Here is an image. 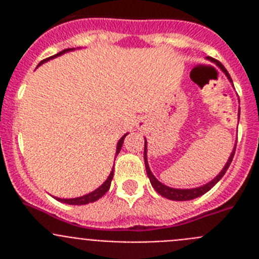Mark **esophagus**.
Here are the masks:
<instances>
[{
	"mask_svg": "<svg viewBox=\"0 0 259 259\" xmlns=\"http://www.w3.org/2000/svg\"><path fill=\"white\" fill-rule=\"evenodd\" d=\"M144 123H145V120L140 119V120H139V124H137V125H139V127H140V128H143L144 125H145V124H144Z\"/></svg>",
	"mask_w": 259,
	"mask_h": 259,
	"instance_id": "1",
	"label": "esophagus"
}]
</instances>
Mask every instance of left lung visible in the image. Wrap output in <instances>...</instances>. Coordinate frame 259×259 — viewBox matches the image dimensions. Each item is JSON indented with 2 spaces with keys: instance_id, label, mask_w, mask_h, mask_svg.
Returning a JSON list of instances; mask_svg holds the SVG:
<instances>
[{
  "instance_id": "obj_1",
  "label": "left lung",
  "mask_w": 259,
  "mask_h": 259,
  "mask_svg": "<svg viewBox=\"0 0 259 259\" xmlns=\"http://www.w3.org/2000/svg\"><path fill=\"white\" fill-rule=\"evenodd\" d=\"M207 59H209L210 62H214L215 65L218 66V67L221 68L222 71H223L224 75H226V76H227V79L230 80V83L233 85L232 79H231L230 74H228L227 70L224 68V66L222 65L221 62L215 61V59L210 58V57H207ZM239 111H240V110H239ZM239 116H240V113H239ZM146 148H148V146H146V140H145V146H144V161H145L146 174H148V178H149L150 183H152V187H153V188H154L155 191L158 192V193L161 194V196H163V197L168 198V200H172V201H189V200H193V198L200 197V196H202V194H205V193H206V192H209L210 189H211L212 187H214V185L217 184V183H218L219 180L222 179V178H223V175H224V174H226V171L228 170V167H230L231 162H232L233 155H235V149H236V145L233 146L232 153H231L230 158H228L227 163L224 164L223 170H222L221 172L218 174V175L215 176V178L211 180V182H209V183H206V184L201 185V187H197V188H191V189L171 188V187H167V185L162 184V183L159 182V180H158L154 175H153L152 171H150L149 163H148V155H146V153H148V150H146Z\"/></svg>"
}]
</instances>
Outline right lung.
Here are the masks:
<instances>
[{"label": "right lung", "instance_id": "right-lung-1", "mask_svg": "<svg viewBox=\"0 0 259 259\" xmlns=\"http://www.w3.org/2000/svg\"><path fill=\"white\" fill-rule=\"evenodd\" d=\"M72 50H75L74 48H68V49H65L62 50V52L57 53L56 56L53 57H49V58L44 59V61L40 62V65H42L44 62L49 61V59H53L56 58V57H59L62 56V54H65V53L67 52H72ZM38 65V66H40ZM128 134H125L124 136H122V139L118 141V144H116V152H115V155L119 154V152H120V149H122V145H123V141H124V137L127 136ZM113 176H114V168L111 170V172H110V175L107 176V179L105 180V183L102 185H100L97 189H95L93 192H91V193L88 194H84V196H81V197H76V198H57V201H61V202L63 203H68V205H87V203H91V202H95V201H97L98 198H101L102 196H104L105 193H106L107 191L110 189V185H111V180H113Z\"/></svg>", "mask_w": 259, "mask_h": 259}]
</instances>
